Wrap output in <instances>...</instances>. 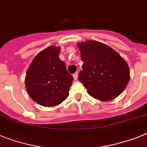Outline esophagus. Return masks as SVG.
<instances>
[{
  "instance_id": "esophagus-1",
  "label": "esophagus",
  "mask_w": 147,
  "mask_h": 147,
  "mask_svg": "<svg viewBox=\"0 0 147 147\" xmlns=\"http://www.w3.org/2000/svg\"><path fill=\"white\" fill-rule=\"evenodd\" d=\"M78 71H76V73L73 75V78L75 80H77L78 79Z\"/></svg>"
}]
</instances>
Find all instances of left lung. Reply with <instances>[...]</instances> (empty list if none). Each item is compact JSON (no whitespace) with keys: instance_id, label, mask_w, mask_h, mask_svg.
<instances>
[{"instance_id":"left-lung-1","label":"left lung","mask_w":147,"mask_h":147,"mask_svg":"<svg viewBox=\"0 0 147 147\" xmlns=\"http://www.w3.org/2000/svg\"><path fill=\"white\" fill-rule=\"evenodd\" d=\"M83 61L78 80L90 96L100 101H111L121 94L130 79L128 63L106 44L88 40L78 43Z\"/></svg>"}]
</instances>
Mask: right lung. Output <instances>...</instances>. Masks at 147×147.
<instances>
[{
  "mask_svg": "<svg viewBox=\"0 0 147 147\" xmlns=\"http://www.w3.org/2000/svg\"><path fill=\"white\" fill-rule=\"evenodd\" d=\"M60 47L51 45L38 53L28 67L25 87L30 97L45 107L62 103L69 96L73 77L59 58Z\"/></svg>",
  "mask_w": 147,
  "mask_h": 147,
  "instance_id": "1",
  "label": "right lung"
}]
</instances>
